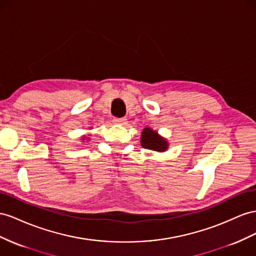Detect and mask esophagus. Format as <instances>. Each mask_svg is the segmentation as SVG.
<instances>
[{"label": "esophagus", "instance_id": "34e87169", "mask_svg": "<svg viewBox=\"0 0 256 256\" xmlns=\"http://www.w3.org/2000/svg\"><path fill=\"white\" fill-rule=\"evenodd\" d=\"M113 122L114 124H116V125H120V126L127 125V120L124 118V117H122V118H114Z\"/></svg>", "mask_w": 256, "mask_h": 256}]
</instances>
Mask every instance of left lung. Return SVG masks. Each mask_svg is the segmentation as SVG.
<instances>
[{
  "label": "left lung",
  "mask_w": 256,
  "mask_h": 256,
  "mask_svg": "<svg viewBox=\"0 0 256 256\" xmlns=\"http://www.w3.org/2000/svg\"><path fill=\"white\" fill-rule=\"evenodd\" d=\"M140 140L144 148L158 152V153H164L169 148L168 140L150 127H145L143 129Z\"/></svg>",
  "instance_id": "8db88e82"
}]
</instances>
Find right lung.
Segmentation results:
<instances>
[{"label": "right lung", "mask_w": 256, "mask_h": 256, "mask_svg": "<svg viewBox=\"0 0 256 256\" xmlns=\"http://www.w3.org/2000/svg\"><path fill=\"white\" fill-rule=\"evenodd\" d=\"M86 139H87V140H89V138H86V136H82V142H84V141H85Z\"/></svg>", "instance_id": "right-lung-1"}]
</instances>
